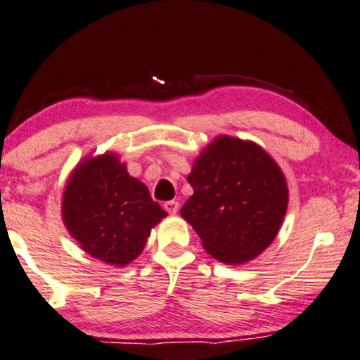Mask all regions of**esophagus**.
I'll use <instances>...</instances> for the list:
<instances>
[{
	"label": "esophagus",
	"mask_w": 360,
	"mask_h": 360,
	"mask_svg": "<svg viewBox=\"0 0 360 360\" xmlns=\"http://www.w3.org/2000/svg\"><path fill=\"white\" fill-rule=\"evenodd\" d=\"M163 208H165L170 214H175L176 212H179V202H175V200H170V202H165Z\"/></svg>",
	"instance_id": "esophagus-1"
}]
</instances>
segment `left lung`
<instances>
[{
    "mask_svg": "<svg viewBox=\"0 0 360 360\" xmlns=\"http://www.w3.org/2000/svg\"><path fill=\"white\" fill-rule=\"evenodd\" d=\"M193 195L180 214L203 248L226 264H241L271 245L288 208L281 169L259 146L220 135L195 160Z\"/></svg>",
    "mask_w": 360,
    "mask_h": 360,
    "instance_id": "obj_1",
    "label": "left lung"
}]
</instances>
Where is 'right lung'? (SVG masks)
I'll return each instance as SVG.
<instances>
[{
	"label": "right lung",
	"instance_id": "1",
	"mask_svg": "<svg viewBox=\"0 0 360 360\" xmlns=\"http://www.w3.org/2000/svg\"><path fill=\"white\" fill-rule=\"evenodd\" d=\"M165 217L147 186L110 152L79 163L63 195L68 231L87 255L107 264L125 266L137 258Z\"/></svg>",
	"mask_w": 360,
	"mask_h": 360
}]
</instances>
